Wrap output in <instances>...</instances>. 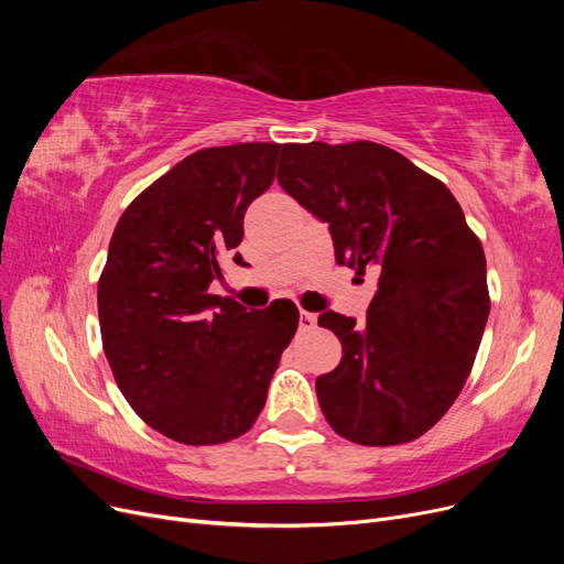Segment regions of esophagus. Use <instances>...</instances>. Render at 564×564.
Listing matches in <instances>:
<instances>
[{"mask_svg":"<svg viewBox=\"0 0 564 564\" xmlns=\"http://www.w3.org/2000/svg\"><path fill=\"white\" fill-rule=\"evenodd\" d=\"M299 327H301L303 332H311V329H315V327H317V315L301 311V315H299Z\"/></svg>","mask_w":564,"mask_h":564,"instance_id":"1","label":"esophagus"}]
</instances>
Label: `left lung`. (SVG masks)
Segmentation results:
<instances>
[{
  "instance_id": "8db88e82",
  "label": "left lung",
  "mask_w": 564,
  "mask_h": 564,
  "mask_svg": "<svg viewBox=\"0 0 564 564\" xmlns=\"http://www.w3.org/2000/svg\"><path fill=\"white\" fill-rule=\"evenodd\" d=\"M278 181L329 224L336 263L379 275L365 324L334 311L317 319L344 346L315 381L324 419L367 447L421 437L447 414L480 348V240L445 183L379 143H286Z\"/></svg>"
}]
</instances>
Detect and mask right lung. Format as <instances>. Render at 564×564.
<instances>
[{
  "mask_svg": "<svg viewBox=\"0 0 564 564\" xmlns=\"http://www.w3.org/2000/svg\"><path fill=\"white\" fill-rule=\"evenodd\" d=\"M280 152V143L197 150L145 187L112 232L98 280L104 350L133 412L183 445H220L251 429L299 327L292 301L249 313L209 294ZM232 261L245 263L240 253Z\"/></svg>",
  "mask_w": 564,
  "mask_h": 564,
  "instance_id": "add662e5",
  "label": "right lung"
}]
</instances>
